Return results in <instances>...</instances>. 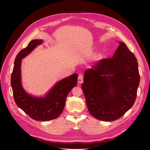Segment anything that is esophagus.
I'll return each instance as SVG.
<instances>
[{
	"instance_id": "1",
	"label": "esophagus",
	"mask_w": 150,
	"mask_h": 150,
	"mask_svg": "<svg viewBox=\"0 0 150 150\" xmlns=\"http://www.w3.org/2000/svg\"><path fill=\"white\" fill-rule=\"evenodd\" d=\"M78 81L80 83H82L83 82V75L82 74H80L78 77Z\"/></svg>"
}]
</instances>
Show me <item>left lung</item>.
Segmentation results:
<instances>
[{"mask_svg": "<svg viewBox=\"0 0 150 150\" xmlns=\"http://www.w3.org/2000/svg\"><path fill=\"white\" fill-rule=\"evenodd\" d=\"M140 83L136 57L120 42L113 57L86 70L81 88L90 114L102 121L120 119L134 103Z\"/></svg>", "mask_w": 150, "mask_h": 150, "instance_id": "left-lung-1", "label": "left lung"}]
</instances>
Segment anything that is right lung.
<instances>
[{
  "label": "right lung",
  "instance_id": "obj_1",
  "mask_svg": "<svg viewBox=\"0 0 150 150\" xmlns=\"http://www.w3.org/2000/svg\"><path fill=\"white\" fill-rule=\"evenodd\" d=\"M42 42V40H32L18 53L14 61L11 85L14 101L19 108L33 120L49 121L57 119L62 113L68 93L77 84L78 75L74 74L58 81L44 98H36L27 94L21 82V61Z\"/></svg>",
  "mask_w": 150,
  "mask_h": 150
}]
</instances>
